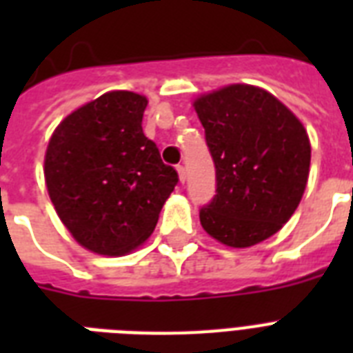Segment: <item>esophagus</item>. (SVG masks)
Segmentation results:
<instances>
[{"mask_svg":"<svg viewBox=\"0 0 353 353\" xmlns=\"http://www.w3.org/2000/svg\"><path fill=\"white\" fill-rule=\"evenodd\" d=\"M177 174H179V181L181 183L187 181V170H185V166L177 165Z\"/></svg>","mask_w":353,"mask_h":353,"instance_id":"obj_1","label":"esophagus"}]
</instances>
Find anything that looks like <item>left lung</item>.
Returning a JSON list of instances; mask_svg holds the SVG:
<instances>
[{
  "label": "left lung",
  "mask_w": 353,
  "mask_h": 353,
  "mask_svg": "<svg viewBox=\"0 0 353 353\" xmlns=\"http://www.w3.org/2000/svg\"><path fill=\"white\" fill-rule=\"evenodd\" d=\"M216 168L199 221L229 247L279 232L306 190L312 146L302 122L265 90L232 84L194 102Z\"/></svg>",
  "instance_id": "1"
}]
</instances>
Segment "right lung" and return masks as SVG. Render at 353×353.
<instances>
[{
  "mask_svg": "<svg viewBox=\"0 0 353 353\" xmlns=\"http://www.w3.org/2000/svg\"><path fill=\"white\" fill-rule=\"evenodd\" d=\"M146 104L132 91L104 93L63 119L47 146L49 198L74 240L99 254L141 245L179 181L143 133Z\"/></svg>",
  "mask_w": 353,
  "mask_h": 353,
  "instance_id": "obj_1",
  "label": "right lung"
}]
</instances>
